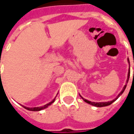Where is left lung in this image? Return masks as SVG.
I'll return each instance as SVG.
<instances>
[{
    "label": "left lung",
    "mask_w": 134,
    "mask_h": 134,
    "mask_svg": "<svg viewBox=\"0 0 134 134\" xmlns=\"http://www.w3.org/2000/svg\"><path fill=\"white\" fill-rule=\"evenodd\" d=\"M128 64H129V69H128V78H127V81H126V83H125V85L124 86V87H123V89H122V90L120 92V94L117 95V97L116 98H114V100H111V101H108V102H99V103H96V102H92V101H90V100H86V99H84V98H83L82 96H81V98H82L83 100H84V101L86 102V103H89V104H90V105H94V106H96V107H103V106H107V105H111L112 103H114V102L117 99H118L119 98V97L123 93V92L125 91V88H126V86H127V83H128V80H129V77H130V62H129V59H128Z\"/></svg>",
    "instance_id": "left-lung-1"
}]
</instances>
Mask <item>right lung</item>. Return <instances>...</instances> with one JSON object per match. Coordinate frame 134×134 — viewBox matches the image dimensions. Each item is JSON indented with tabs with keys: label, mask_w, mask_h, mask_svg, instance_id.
<instances>
[{
	"label": "right lung",
	"mask_w": 134,
	"mask_h": 134,
	"mask_svg": "<svg viewBox=\"0 0 134 134\" xmlns=\"http://www.w3.org/2000/svg\"><path fill=\"white\" fill-rule=\"evenodd\" d=\"M55 98L52 100L51 102H50L48 104H46V105H43V106H40V107H34V108H29V107H26V106H24V105H23V108H25V109H27V110H29V111H41V110H42V109H46L47 107H48L50 105H51L52 103H53V102L55 101Z\"/></svg>",
	"instance_id": "1"
}]
</instances>
